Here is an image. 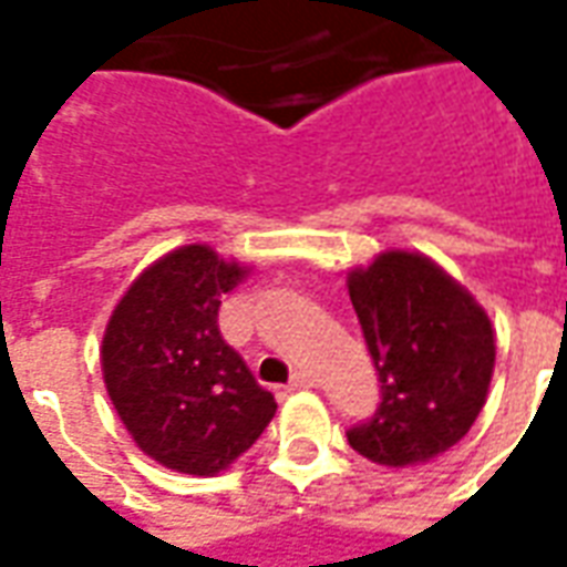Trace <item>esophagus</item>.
Returning <instances> with one entry per match:
<instances>
[{"mask_svg": "<svg viewBox=\"0 0 567 567\" xmlns=\"http://www.w3.org/2000/svg\"><path fill=\"white\" fill-rule=\"evenodd\" d=\"M288 389H291V392H300V389H316V380H312L309 373H295L291 382H288Z\"/></svg>", "mask_w": 567, "mask_h": 567, "instance_id": "34e87169", "label": "esophagus"}]
</instances>
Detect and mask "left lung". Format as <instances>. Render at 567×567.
I'll use <instances>...</instances> for the list:
<instances>
[{
    "label": "left lung",
    "mask_w": 567,
    "mask_h": 567,
    "mask_svg": "<svg viewBox=\"0 0 567 567\" xmlns=\"http://www.w3.org/2000/svg\"><path fill=\"white\" fill-rule=\"evenodd\" d=\"M349 297L382 394L377 413L346 431L349 446L389 467L455 446L486 404L495 368L483 307L416 251H385L349 272Z\"/></svg>",
    "instance_id": "left-lung-1"
}]
</instances>
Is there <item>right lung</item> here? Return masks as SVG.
I'll list each match as a JSON object with an SVG mask.
<instances>
[{"label": "right lung", "mask_w": 567, "mask_h": 567, "mask_svg": "<svg viewBox=\"0 0 567 567\" xmlns=\"http://www.w3.org/2000/svg\"><path fill=\"white\" fill-rule=\"evenodd\" d=\"M209 246H182L142 272L109 319L103 377L136 446L178 474L212 476L276 416L218 331V307L246 279Z\"/></svg>", "instance_id": "right-lung-1"}]
</instances>
